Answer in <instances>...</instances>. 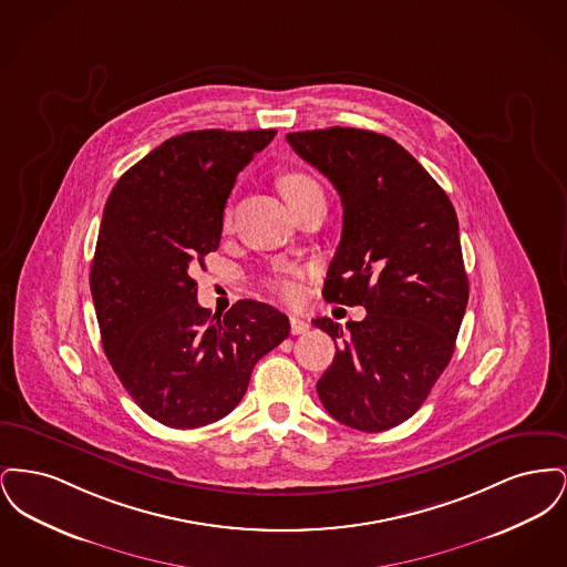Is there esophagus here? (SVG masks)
I'll return each instance as SVG.
<instances>
[{"label":"esophagus","instance_id":"34e87169","mask_svg":"<svg viewBox=\"0 0 567 567\" xmlns=\"http://www.w3.org/2000/svg\"><path fill=\"white\" fill-rule=\"evenodd\" d=\"M289 323H291V333L293 336H301V333H306L310 329V324L306 323L303 319H297V317H291Z\"/></svg>","mask_w":567,"mask_h":567}]
</instances>
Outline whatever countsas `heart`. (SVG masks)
I'll list each match as a JSON object with an SVG mask.
<instances>
[{
    "label": "heart",
    "mask_w": 567,
    "mask_h": 567,
    "mask_svg": "<svg viewBox=\"0 0 567 567\" xmlns=\"http://www.w3.org/2000/svg\"><path fill=\"white\" fill-rule=\"evenodd\" d=\"M282 195L287 197L289 206L293 208L299 202L308 199V197H315V195H323V190L319 187V183L308 176V174H301V172H291V174H285L280 176L278 181ZM229 220V213L225 215V223ZM274 287L278 289V293L287 299H296L299 296V285H297L296 276H278L274 280Z\"/></svg>",
    "instance_id": "b5f03b06"
}]
</instances>
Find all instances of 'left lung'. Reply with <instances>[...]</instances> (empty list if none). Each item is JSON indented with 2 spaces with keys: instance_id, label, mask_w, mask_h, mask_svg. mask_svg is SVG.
Instances as JSON below:
<instances>
[{
  "instance_id": "obj_1",
  "label": "left lung",
  "mask_w": 567,
  "mask_h": 567,
  "mask_svg": "<svg viewBox=\"0 0 567 567\" xmlns=\"http://www.w3.org/2000/svg\"><path fill=\"white\" fill-rule=\"evenodd\" d=\"M342 197V240L323 297L363 306L347 331L315 319L336 342L317 382L324 410L359 432L408 421L446 370L467 306L457 213L404 146L352 127L287 134Z\"/></svg>"
}]
</instances>
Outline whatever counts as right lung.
Masks as SVG:
<instances>
[{"mask_svg":"<svg viewBox=\"0 0 567 567\" xmlns=\"http://www.w3.org/2000/svg\"><path fill=\"white\" fill-rule=\"evenodd\" d=\"M274 135H174L118 178L104 206L89 274L102 344L135 404L167 427L227 416L255 363L289 336V319L255 299L210 317L190 278L218 248L236 176Z\"/></svg>","mask_w":567,"mask_h":567,"instance_id":"obj_1","label":"right lung"}]
</instances>
